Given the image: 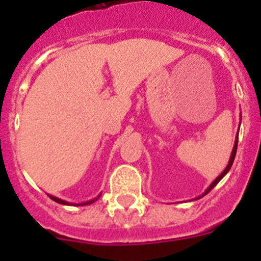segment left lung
<instances>
[{
	"label": "left lung",
	"mask_w": 261,
	"mask_h": 261,
	"mask_svg": "<svg viewBox=\"0 0 261 261\" xmlns=\"http://www.w3.org/2000/svg\"><path fill=\"white\" fill-rule=\"evenodd\" d=\"M237 143H239V135H237V139H236V143H234V147H233V151H231V155H230V160H229V164H227V167L225 168V171L222 172V173L219 174L218 177L215 178L214 181L211 182V186L208 187V188H207L206 190V192H204V194L203 195H206V194H208V192H210L211 190H213V188H214L215 186H217V184H218L219 182V180H221V178L223 177V176H225V174L227 173V172H229V169H230L231 168V165H233V161H234V157H236V151H237Z\"/></svg>",
	"instance_id": "8db88e82"
}]
</instances>
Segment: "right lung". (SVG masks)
I'll return each mask as SVG.
<instances>
[{"instance_id":"right-lung-1","label":"right lung","mask_w":261,"mask_h":261,"mask_svg":"<svg viewBox=\"0 0 261 261\" xmlns=\"http://www.w3.org/2000/svg\"><path fill=\"white\" fill-rule=\"evenodd\" d=\"M48 196H50L51 199H53V200H54V202H57V203H61V204H70V203H67V202H65V200H62V199H58V198H55V196H51V195H48ZM94 200H89V202H85V203H83V206L84 204H90V203H93Z\"/></svg>"}]
</instances>
